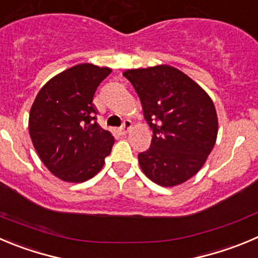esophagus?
<instances>
[{
  "label": "esophagus",
  "instance_id": "34e87169",
  "mask_svg": "<svg viewBox=\"0 0 258 258\" xmlns=\"http://www.w3.org/2000/svg\"><path fill=\"white\" fill-rule=\"evenodd\" d=\"M131 121H128V119H126V121L123 122V124H122L121 127H119V130H118V132H119V135H126L127 132L130 131V128H131Z\"/></svg>",
  "mask_w": 258,
  "mask_h": 258
}]
</instances>
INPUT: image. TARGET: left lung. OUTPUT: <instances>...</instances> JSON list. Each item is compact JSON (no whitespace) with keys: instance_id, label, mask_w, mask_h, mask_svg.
I'll list each match as a JSON object with an SVG mask.
<instances>
[{"instance_id":"left-lung-1","label":"left lung","mask_w":258,"mask_h":258,"mask_svg":"<svg viewBox=\"0 0 258 258\" xmlns=\"http://www.w3.org/2000/svg\"><path fill=\"white\" fill-rule=\"evenodd\" d=\"M153 130L150 148L139 154L143 172L159 186L173 187L194 177L213 150L218 117L206 91L167 64L127 70Z\"/></svg>"}]
</instances>
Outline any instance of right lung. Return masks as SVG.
Returning a JSON list of instances; mask_svg holds the SVG:
<instances>
[{"instance_id":"1","label":"right lung","mask_w":258,"mask_h":258,"mask_svg":"<svg viewBox=\"0 0 258 258\" xmlns=\"http://www.w3.org/2000/svg\"><path fill=\"white\" fill-rule=\"evenodd\" d=\"M108 67L81 63L50 79L29 114V134L45 167L66 182H85L99 172L114 137L96 122L93 99Z\"/></svg>"}]
</instances>
